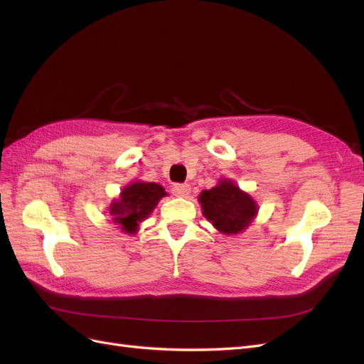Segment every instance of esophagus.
I'll list each match as a JSON object with an SVG mask.
<instances>
[{
	"mask_svg": "<svg viewBox=\"0 0 364 364\" xmlns=\"http://www.w3.org/2000/svg\"><path fill=\"white\" fill-rule=\"evenodd\" d=\"M171 191L176 197H186L191 191V186L188 183H176Z\"/></svg>",
	"mask_w": 364,
	"mask_h": 364,
	"instance_id": "1",
	"label": "esophagus"
}]
</instances>
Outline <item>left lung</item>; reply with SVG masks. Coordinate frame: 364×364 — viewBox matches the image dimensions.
<instances>
[{
	"label": "left lung",
	"instance_id": "left-lung-1",
	"mask_svg": "<svg viewBox=\"0 0 364 364\" xmlns=\"http://www.w3.org/2000/svg\"><path fill=\"white\" fill-rule=\"evenodd\" d=\"M203 217L218 232L237 235L245 232L258 215V203L232 179H218L211 190L199 196Z\"/></svg>",
	"mask_w": 364,
	"mask_h": 364
}]
</instances>
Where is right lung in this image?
Wrapping results in <instances>:
<instances>
[{
  "label": "right lung",
  "instance_id": "add662e5",
  "mask_svg": "<svg viewBox=\"0 0 364 364\" xmlns=\"http://www.w3.org/2000/svg\"><path fill=\"white\" fill-rule=\"evenodd\" d=\"M167 196L164 186L155 182L135 181L121 190L118 199L109 205L111 222L123 232L134 235L139 225L153 213L162 197Z\"/></svg>",
  "mask_w": 364,
  "mask_h": 364
}]
</instances>
